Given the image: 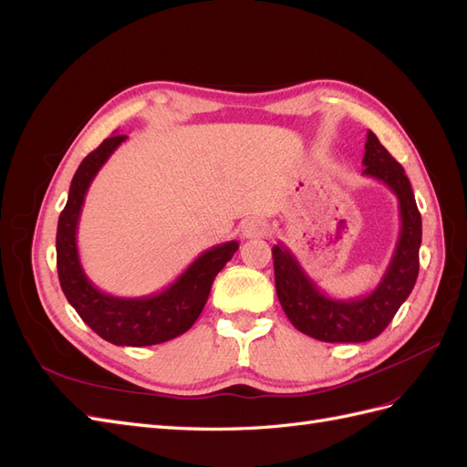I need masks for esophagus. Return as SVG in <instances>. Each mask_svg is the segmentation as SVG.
Listing matches in <instances>:
<instances>
[{
    "label": "esophagus",
    "mask_w": 467,
    "mask_h": 467,
    "mask_svg": "<svg viewBox=\"0 0 467 467\" xmlns=\"http://www.w3.org/2000/svg\"><path fill=\"white\" fill-rule=\"evenodd\" d=\"M268 225L261 220H247L242 223V237L244 239H257L266 235Z\"/></svg>",
    "instance_id": "34e87169"
}]
</instances>
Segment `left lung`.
Masks as SVG:
<instances>
[{
	"label": "left lung",
	"mask_w": 467,
	"mask_h": 467,
	"mask_svg": "<svg viewBox=\"0 0 467 467\" xmlns=\"http://www.w3.org/2000/svg\"><path fill=\"white\" fill-rule=\"evenodd\" d=\"M364 150L362 173L389 187L398 196L401 216L393 257L378 286L360 298H331L306 275L285 244L273 247L276 296L282 309L296 329L325 343H364L378 337L409 298L419 275L422 222L411 182L374 132L366 136Z\"/></svg>",
	"instance_id": "8db88e82"
}]
</instances>
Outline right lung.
Masks as SVG:
<instances>
[{
	"label": "right lung",
	"mask_w": 467,
	"mask_h": 467,
	"mask_svg": "<svg viewBox=\"0 0 467 467\" xmlns=\"http://www.w3.org/2000/svg\"><path fill=\"white\" fill-rule=\"evenodd\" d=\"M124 140L122 134L103 140V144L79 163L58 220L56 265L67 302L99 337L119 347H150L171 341L192 327L208 300L212 282L234 257L239 244L210 247L165 290L144 298H119L93 286L78 255V222L91 181Z\"/></svg>",
	"instance_id": "add662e5"
}]
</instances>
